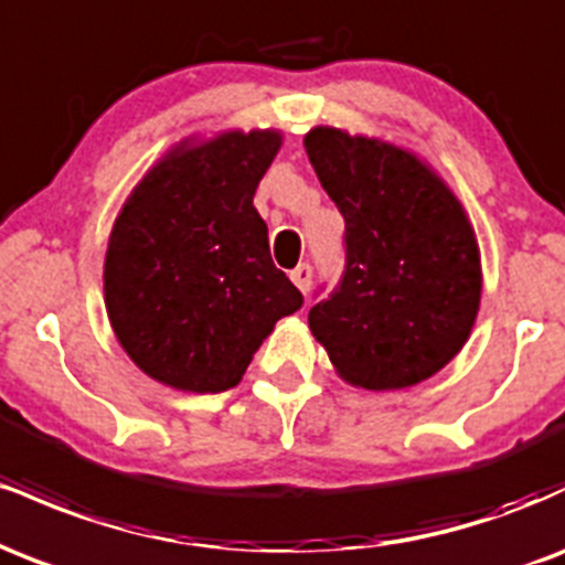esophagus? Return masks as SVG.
I'll list each match as a JSON object with an SVG mask.
<instances>
[{
    "label": "esophagus",
    "instance_id": "esophagus-1",
    "mask_svg": "<svg viewBox=\"0 0 565 565\" xmlns=\"http://www.w3.org/2000/svg\"><path fill=\"white\" fill-rule=\"evenodd\" d=\"M289 278H291V284H295V287L305 295V291L310 289V278H313V270H310L308 263H302V265H297L295 270H291Z\"/></svg>",
    "mask_w": 565,
    "mask_h": 565
}]
</instances>
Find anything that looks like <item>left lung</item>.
Instances as JSON below:
<instances>
[{
	"mask_svg": "<svg viewBox=\"0 0 565 565\" xmlns=\"http://www.w3.org/2000/svg\"><path fill=\"white\" fill-rule=\"evenodd\" d=\"M305 153L345 217L340 289L308 327L337 377L404 391L465 348L481 308V249L462 201L412 148L319 125Z\"/></svg>",
	"mask_w": 565,
	"mask_h": 565,
	"instance_id": "left-lung-1",
	"label": "left lung"
}]
</instances>
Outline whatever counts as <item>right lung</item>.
<instances>
[{"label": "right lung", "mask_w": 565, "mask_h": 565, "mask_svg": "<svg viewBox=\"0 0 565 565\" xmlns=\"http://www.w3.org/2000/svg\"><path fill=\"white\" fill-rule=\"evenodd\" d=\"M281 129L191 135L121 204L103 263L111 329L135 366L183 393H223L302 295L270 260L255 191Z\"/></svg>", "instance_id": "1"}]
</instances>
